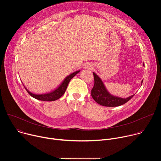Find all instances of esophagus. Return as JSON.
Listing matches in <instances>:
<instances>
[{"label": "esophagus", "instance_id": "obj_1", "mask_svg": "<svg viewBox=\"0 0 161 161\" xmlns=\"http://www.w3.org/2000/svg\"><path fill=\"white\" fill-rule=\"evenodd\" d=\"M87 68H88V69H90V68H91V65L89 64V65L87 66Z\"/></svg>", "mask_w": 161, "mask_h": 161}]
</instances>
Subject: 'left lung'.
<instances>
[{"instance_id": "left-lung-1", "label": "left lung", "mask_w": 161, "mask_h": 161, "mask_svg": "<svg viewBox=\"0 0 161 161\" xmlns=\"http://www.w3.org/2000/svg\"><path fill=\"white\" fill-rule=\"evenodd\" d=\"M93 74L94 78V85L91 90V96L98 104L103 106L108 107L119 106L126 103L134 96L132 95L124 99L111 95L106 89L101 78L96 73H93ZM142 83L143 81H142Z\"/></svg>"}]
</instances>
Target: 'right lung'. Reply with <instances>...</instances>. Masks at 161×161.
<instances>
[{
    "label": "right lung",
    "instance_id": "1",
    "mask_svg": "<svg viewBox=\"0 0 161 161\" xmlns=\"http://www.w3.org/2000/svg\"><path fill=\"white\" fill-rule=\"evenodd\" d=\"M80 71H77L72 74H71L70 75H69L68 76H67L65 80H64V81L61 83V85L55 90H53V92L50 93H48V94H34L31 93L30 91H29L25 86V88L26 89L27 92L29 93V95H31L32 97L40 100V101H55L58 99L59 98H60L65 93V92L66 90V88L67 87V85L69 83V81H71V80Z\"/></svg>",
    "mask_w": 161,
    "mask_h": 161
}]
</instances>
